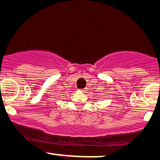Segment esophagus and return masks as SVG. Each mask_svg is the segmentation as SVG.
<instances>
[{
    "instance_id": "obj_1",
    "label": "esophagus",
    "mask_w": 160,
    "mask_h": 160,
    "mask_svg": "<svg viewBox=\"0 0 160 160\" xmlns=\"http://www.w3.org/2000/svg\"><path fill=\"white\" fill-rule=\"evenodd\" d=\"M80 91H81V92H84V91H85V90H84V89H80Z\"/></svg>"
}]
</instances>
